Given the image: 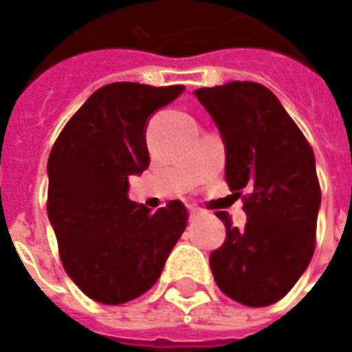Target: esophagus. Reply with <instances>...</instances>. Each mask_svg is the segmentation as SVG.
<instances>
[{
  "instance_id": "obj_1",
  "label": "esophagus",
  "mask_w": 352,
  "mask_h": 352,
  "mask_svg": "<svg viewBox=\"0 0 352 352\" xmlns=\"http://www.w3.org/2000/svg\"><path fill=\"white\" fill-rule=\"evenodd\" d=\"M201 215V211L200 210H196V208H192L190 210V221H194V219H198Z\"/></svg>"
}]
</instances>
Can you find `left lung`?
I'll return each instance as SVG.
<instances>
[{"label":"left lung","instance_id":"8db88e82","mask_svg":"<svg viewBox=\"0 0 352 352\" xmlns=\"http://www.w3.org/2000/svg\"><path fill=\"white\" fill-rule=\"evenodd\" d=\"M194 93L223 135L227 183L242 196L248 215L242 230L219 215L227 240L210 255L213 278L238 303H276L313 259L322 196L314 152L261 83L230 82Z\"/></svg>","mask_w":352,"mask_h":352}]
</instances>
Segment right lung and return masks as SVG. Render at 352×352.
Here are the masks:
<instances>
[{"mask_svg": "<svg viewBox=\"0 0 352 352\" xmlns=\"http://www.w3.org/2000/svg\"><path fill=\"white\" fill-rule=\"evenodd\" d=\"M184 85H102L63 127L47 162V215L63 267L93 301L122 305L148 292L186 228L181 200L152 213L129 200V177L151 164L146 122Z\"/></svg>", "mask_w": 352, "mask_h": 352, "instance_id": "right-lung-1", "label": "right lung"}]
</instances>
